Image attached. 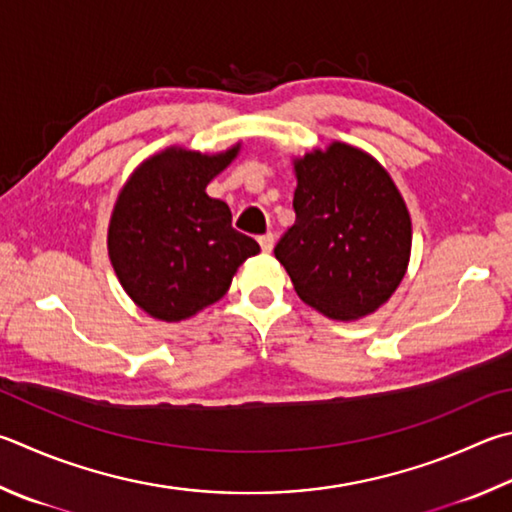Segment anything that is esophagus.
Segmentation results:
<instances>
[{"label":"esophagus","mask_w":512,"mask_h":512,"mask_svg":"<svg viewBox=\"0 0 512 512\" xmlns=\"http://www.w3.org/2000/svg\"><path fill=\"white\" fill-rule=\"evenodd\" d=\"M273 244H275L273 232H266V235L259 237V246H262L264 253H271V250H273Z\"/></svg>","instance_id":"obj_1"}]
</instances>
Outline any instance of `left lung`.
Wrapping results in <instances>:
<instances>
[{"instance_id": "obj_1", "label": "left lung", "mask_w": 512, "mask_h": 512, "mask_svg": "<svg viewBox=\"0 0 512 512\" xmlns=\"http://www.w3.org/2000/svg\"><path fill=\"white\" fill-rule=\"evenodd\" d=\"M295 224L275 246L297 295L333 320L374 313L401 284L412 221L385 167L345 143L295 161Z\"/></svg>"}]
</instances>
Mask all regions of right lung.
<instances>
[{"mask_svg":"<svg viewBox=\"0 0 512 512\" xmlns=\"http://www.w3.org/2000/svg\"><path fill=\"white\" fill-rule=\"evenodd\" d=\"M239 145L206 156L170 147L138 165L109 224V257L127 295L152 318L179 322L226 295L259 244L232 228L228 203L206 185Z\"/></svg>","mask_w":512,"mask_h":512,"instance_id":"add662e5","label":"right lung"}]
</instances>
